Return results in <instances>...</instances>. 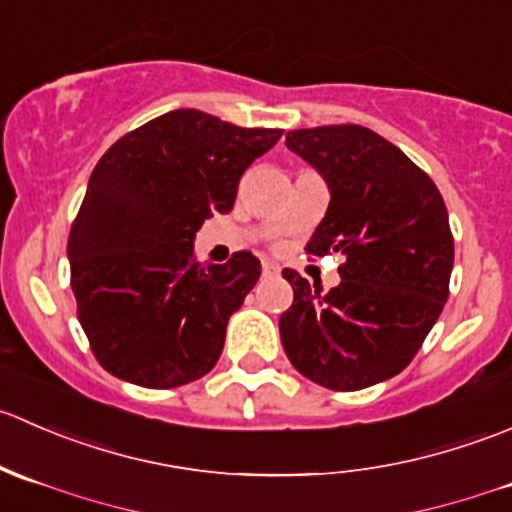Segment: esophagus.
<instances>
[{
  "instance_id": "34e87169",
  "label": "esophagus",
  "mask_w": 512,
  "mask_h": 512,
  "mask_svg": "<svg viewBox=\"0 0 512 512\" xmlns=\"http://www.w3.org/2000/svg\"><path fill=\"white\" fill-rule=\"evenodd\" d=\"M282 272L280 265H275V262H265L262 265V277H277Z\"/></svg>"
}]
</instances>
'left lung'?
I'll return each mask as SVG.
<instances>
[{
  "instance_id": "1",
  "label": "left lung",
  "mask_w": 512,
  "mask_h": 512,
  "mask_svg": "<svg viewBox=\"0 0 512 512\" xmlns=\"http://www.w3.org/2000/svg\"><path fill=\"white\" fill-rule=\"evenodd\" d=\"M287 148L327 180V215L309 255L339 252L337 287L322 294L294 270L280 337L294 369L356 391L409 366L448 299L453 235L433 180L404 151L354 123L299 128Z\"/></svg>"
}]
</instances>
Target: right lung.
I'll return each mask as SVG.
<instances>
[{
  "mask_svg": "<svg viewBox=\"0 0 512 512\" xmlns=\"http://www.w3.org/2000/svg\"><path fill=\"white\" fill-rule=\"evenodd\" d=\"M280 136L178 108L103 153L66 255L79 322L108 374L175 389L213 369L260 260L235 252L225 265H200L195 232L230 213L242 173Z\"/></svg>",
  "mask_w": 512,
  "mask_h": 512,
  "instance_id": "obj_1",
  "label": "right lung"
}]
</instances>
